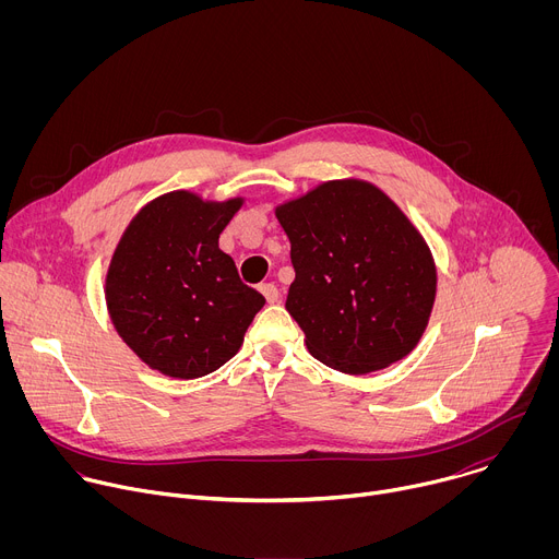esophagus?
I'll return each instance as SVG.
<instances>
[{"mask_svg": "<svg viewBox=\"0 0 559 559\" xmlns=\"http://www.w3.org/2000/svg\"><path fill=\"white\" fill-rule=\"evenodd\" d=\"M259 289H261V294L265 296V300H267V302H278L281 294H278V287H276L274 283H265V285H261Z\"/></svg>", "mask_w": 559, "mask_h": 559, "instance_id": "34e87169", "label": "esophagus"}]
</instances>
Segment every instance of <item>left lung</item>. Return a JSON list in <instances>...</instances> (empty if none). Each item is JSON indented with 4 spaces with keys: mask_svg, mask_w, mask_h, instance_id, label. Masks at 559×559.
I'll use <instances>...</instances> for the list:
<instances>
[{
    "mask_svg": "<svg viewBox=\"0 0 559 559\" xmlns=\"http://www.w3.org/2000/svg\"><path fill=\"white\" fill-rule=\"evenodd\" d=\"M296 272L287 311L309 354L362 376L403 360L427 330L436 263L382 190L343 179L276 207Z\"/></svg>",
    "mask_w": 559,
    "mask_h": 559,
    "instance_id": "left-lung-1",
    "label": "left lung"
}]
</instances>
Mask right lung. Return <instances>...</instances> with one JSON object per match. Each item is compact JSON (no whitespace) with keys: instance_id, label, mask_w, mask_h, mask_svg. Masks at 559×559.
<instances>
[{"instance_id":"1","label":"right lung","mask_w":559,"mask_h":559,"mask_svg":"<svg viewBox=\"0 0 559 559\" xmlns=\"http://www.w3.org/2000/svg\"><path fill=\"white\" fill-rule=\"evenodd\" d=\"M243 199L223 203L177 190L141 207L106 276V302L123 343L152 369L201 378L243 343L263 294L241 283L218 236Z\"/></svg>"}]
</instances>
